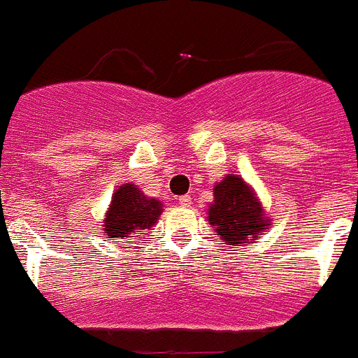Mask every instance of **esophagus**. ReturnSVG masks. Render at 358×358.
Returning a JSON list of instances; mask_svg holds the SVG:
<instances>
[{
    "label": "esophagus",
    "instance_id": "1",
    "mask_svg": "<svg viewBox=\"0 0 358 358\" xmlns=\"http://www.w3.org/2000/svg\"><path fill=\"white\" fill-rule=\"evenodd\" d=\"M179 204H181V206H189V204H192V196H189V195H181V196H179Z\"/></svg>",
    "mask_w": 358,
    "mask_h": 358
}]
</instances>
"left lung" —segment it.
Here are the masks:
<instances>
[{
	"instance_id": "left-lung-1",
	"label": "left lung",
	"mask_w": 358,
	"mask_h": 358,
	"mask_svg": "<svg viewBox=\"0 0 358 358\" xmlns=\"http://www.w3.org/2000/svg\"><path fill=\"white\" fill-rule=\"evenodd\" d=\"M208 213L213 229L231 245L261 238L264 229L271 225L254 192L234 173H229L215 186V202L209 206Z\"/></svg>"
}]
</instances>
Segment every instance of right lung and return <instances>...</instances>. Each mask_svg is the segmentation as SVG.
I'll return each mask as SVG.
<instances>
[{"label":"right lung","instance_id":"1","mask_svg":"<svg viewBox=\"0 0 358 358\" xmlns=\"http://www.w3.org/2000/svg\"><path fill=\"white\" fill-rule=\"evenodd\" d=\"M162 213V202L145 196L134 185L120 186L104 220V236L113 238L115 245L120 239L127 243V238H136L152 227Z\"/></svg>","mask_w":358,"mask_h":358}]
</instances>
